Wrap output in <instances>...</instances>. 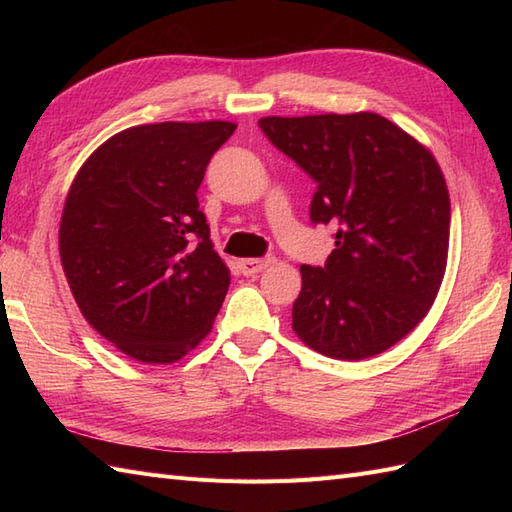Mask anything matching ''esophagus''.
<instances>
[{
	"label": "esophagus",
	"instance_id": "obj_1",
	"mask_svg": "<svg viewBox=\"0 0 512 512\" xmlns=\"http://www.w3.org/2000/svg\"><path fill=\"white\" fill-rule=\"evenodd\" d=\"M270 264H275V257H262V259H242L239 262V268L246 277H253L257 273H262L264 268H268Z\"/></svg>",
	"mask_w": 512,
	"mask_h": 512
}]
</instances>
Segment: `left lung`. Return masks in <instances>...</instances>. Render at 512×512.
Here are the masks:
<instances>
[{
	"label": "left lung",
	"instance_id": "8db88e82",
	"mask_svg": "<svg viewBox=\"0 0 512 512\" xmlns=\"http://www.w3.org/2000/svg\"><path fill=\"white\" fill-rule=\"evenodd\" d=\"M259 127L319 184L310 220L336 226L325 266H301L292 330L339 361L389 350L427 317L447 270L451 202L436 158L374 112Z\"/></svg>",
	"mask_w": 512,
	"mask_h": 512
}]
</instances>
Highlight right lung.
I'll return each instance as SVG.
<instances>
[{
  "mask_svg": "<svg viewBox=\"0 0 512 512\" xmlns=\"http://www.w3.org/2000/svg\"><path fill=\"white\" fill-rule=\"evenodd\" d=\"M235 123L167 121L107 138L63 204L59 255L76 306L134 361L176 363L211 332L231 270L198 189Z\"/></svg>",
  "mask_w": 512,
  "mask_h": 512,
  "instance_id": "1",
  "label": "right lung"
}]
</instances>
